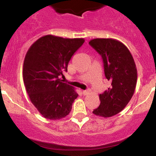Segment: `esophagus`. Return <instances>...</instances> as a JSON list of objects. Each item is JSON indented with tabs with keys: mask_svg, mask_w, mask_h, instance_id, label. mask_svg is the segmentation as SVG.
Wrapping results in <instances>:
<instances>
[{
	"mask_svg": "<svg viewBox=\"0 0 156 156\" xmlns=\"http://www.w3.org/2000/svg\"><path fill=\"white\" fill-rule=\"evenodd\" d=\"M89 92H90V90H83V91H82L83 94H84V96L87 95V94Z\"/></svg>",
	"mask_w": 156,
	"mask_h": 156,
	"instance_id": "obj_1",
	"label": "esophagus"
}]
</instances>
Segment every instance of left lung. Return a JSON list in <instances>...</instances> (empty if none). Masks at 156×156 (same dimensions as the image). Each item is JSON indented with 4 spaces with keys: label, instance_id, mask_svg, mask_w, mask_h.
I'll use <instances>...</instances> for the list:
<instances>
[{
    "label": "left lung",
    "instance_id": "1",
    "mask_svg": "<svg viewBox=\"0 0 156 156\" xmlns=\"http://www.w3.org/2000/svg\"><path fill=\"white\" fill-rule=\"evenodd\" d=\"M89 44L101 55L105 76L111 85L100 94V104L93 111L97 116L108 118L125 108L136 88L137 71L131 53L124 44L112 38H95Z\"/></svg>",
    "mask_w": 156,
    "mask_h": 156
}]
</instances>
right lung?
I'll use <instances>...</instances> for the list:
<instances>
[{"mask_svg": "<svg viewBox=\"0 0 156 156\" xmlns=\"http://www.w3.org/2000/svg\"><path fill=\"white\" fill-rule=\"evenodd\" d=\"M84 38H63L48 34L29 49L23 63V76L30 100L37 111L50 120L65 118L78 94L62 82L69 62L84 44Z\"/></svg>", "mask_w": 156, "mask_h": 156, "instance_id": "1", "label": "right lung"}]
</instances>
